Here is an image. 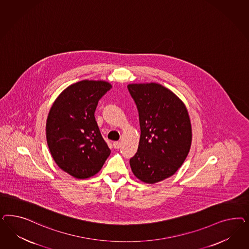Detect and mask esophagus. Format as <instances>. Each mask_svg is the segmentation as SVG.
Returning a JSON list of instances; mask_svg holds the SVG:
<instances>
[{"label": "esophagus", "instance_id": "34e87169", "mask_svg": "<svg viewBox=\"0 0 249 249\" xmlns=\"http://www.w3.org/2000/svg\"><path fill=\"white\" fill-rule=\"evenodd\" d=\"M113 147L116 150H119L121 147V143L120 142H115L113 143Z\"/></svg>", "mask_w": 249, "mask_h": 249}]
</instances>
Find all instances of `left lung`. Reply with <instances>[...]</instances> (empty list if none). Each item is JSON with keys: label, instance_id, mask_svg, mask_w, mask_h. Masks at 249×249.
I'll return each instance as SVG.
<instances>
[{"label": "left lung", "instance_id": "8db88e82", "mask_svg": "<svg viewBox=\"0 0 249 249\" xmlns=\"http://www.w3.org/2000/svg\"><path fill=\"white\" fill-rule=\"evenodd\" d=\"M128 89L141 126L138 151L129 164L140 181L153 184L173 176L187 157L192 144L190 116L181 98L160 84H128Z\"/></svg>", "mask_w": 249, "mask_h": 249}]
</instances>
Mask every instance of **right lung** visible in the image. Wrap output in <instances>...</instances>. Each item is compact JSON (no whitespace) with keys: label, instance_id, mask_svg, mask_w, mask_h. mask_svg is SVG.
<instances>
[{"label":"right lung","instance_id":"obj_1","mask_svg":"<svg viewBox=\"0 0 249 249\" xmlns=\"http://www.w3.org/2000/svg\"><path fill=\"white\" fill-rule=\"evenodd\" d=\"M111 88L105 80L78 81L62 91L49 110V151L61 170L76 179L98 174L110 154L94 114L98 100Z\"/></svg>","mask_w":249,"mask_h":249}]
</instances>
